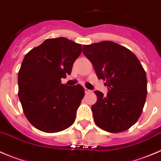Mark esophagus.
Segmentation results:
<instances>
[{
  "mask_svg": "<svg viewBox=\"0 0 161 161\" xmlns=\"http://www.w3.org/2000/svg\"><path fill=\"white\" fill-rule=\"evenodd\" d=\"M84 91H85V93L86 94H89V93H91V90H89V89H87V88H84Z\"/></svg>",
  "mask_w": 161,
  "mask_h": 161,
  "instance_id": "34e87169",
  "label": "esophagus"
}]
</instances>
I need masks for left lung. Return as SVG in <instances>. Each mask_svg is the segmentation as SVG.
<instances>
[{
	"instance_id": "1",
	"label": "left lung",
	"mask_w": 161,
	"mask_h": 161,
	"mask_svg": "<svg viewBox=\"0 0 161 161\" xmlns=\"http://www.w3.org/2000/svg\"><path fill=\"white\" fill-rule=\"evenodd\" d=\"M98 79L106 80V96L95 91L97 102L91 107L98 127L118 133L134 125L141 115L147 97V77L136 56L115 42L103 41L83 46Z\"/></svg>"
}]
</instances>
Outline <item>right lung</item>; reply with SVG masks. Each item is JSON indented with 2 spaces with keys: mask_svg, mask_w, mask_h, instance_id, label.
I'll return each instance as SVG.
<instances>
[{
  "mask_svg": "<svg viewBox=\"0 0 161 161\" xmlns=\"http://www.w3.org/2000/svg\"><path fill=\"white\" fill-rule=\"evenodd\" d=\"M81 44L66 37L46 39L25 56L18 72V97L29 122L44 132L63 131L74 124L85 92L80 84L68 86L82 52Z\"/></svg>",
  "mask_w": 161,
  "mask_h": 161,
  "instance_id": "1",
  "label": "right lung"
}]
</instances>
